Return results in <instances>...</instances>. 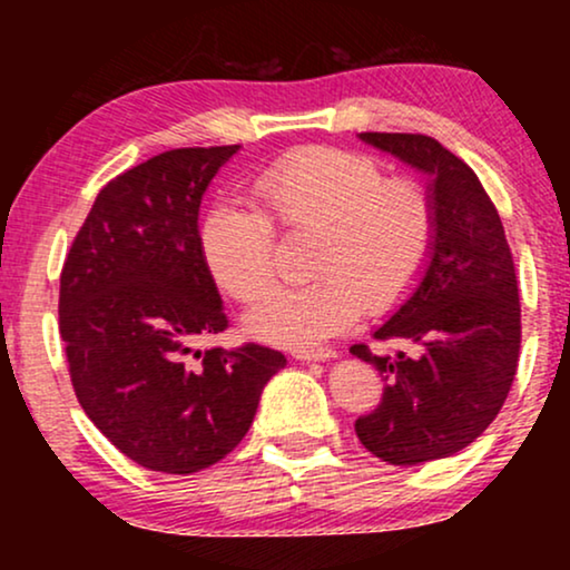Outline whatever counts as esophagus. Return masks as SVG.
I'll use <instances>...</instances> for the list:
<instances>
[{"instance_id":"obj_1","label":"esophagus","mask_w":570,"mask_h":570,"mask_svg":"<svg viewBox=\"0 0 570 570\" xmlns=\"http://www.w3.org/2000/svg\"><path fill=\"white\" fill-rule=\"evenodd\" d=\"M292 356L299 358V362H326V358L335 356V351L324 348V345H318V348H292Z\"/></svg>"}]
</instances>
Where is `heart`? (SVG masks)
Here are the masks:
<instances>
[{
	"mask_svg": "<svg viewBox=\"0 0 570 570\" xmlns=\"http://www.w3.org/2000/svg\"><path fill=\"white\" fill-rule=\"evenodd\" d=\"M257 208L219 203L200 225L212 278L238 303L276 286V230L313 233L307 273L316 281L281 289L248 316L257 335L318 343L362 316L391 311L415 289L436 244V200L415 176H389L367 153L303 147L252 179Z\"/></svg>",
	"mask_w": 570,
	"mask_h": 570,
	"instance_id": "b5f03b06",
	"label": "heart"
}]
</instances>
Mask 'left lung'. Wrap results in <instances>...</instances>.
<instances>
[{"label": "left lung", "mask_w": 570, "mask_h": 570, "mask_svg": "<svg viewBox=\"0 0 570 570\" xmlns=\"http://www.w3.org/2000/svg\"><path fill=\"white\" fill-rule=\"evenodd\" d=\"M362 139L434 176L440 225L429 271L375 332L377 343H415L417 353L351 345L385 383L356 436L394 466H417L472 444L507 402L520 362V289L499 212L466 163L423 134L367 130Z\"/></svg>", "instance_id": "left-lung-1"}]
</instances>
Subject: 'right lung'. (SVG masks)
<instances>
[{"label": "right lung", "mask_w": 570, "mask_h": 570, "mask_svg": "<svg viewBox=\"0 0 570 570\" xmlns=\"http://www.w3.org/2000/svg\"><path fill=\"white\" fill-rule=\"evenodd\" d=\"M235 149H168L115 176L63 259L58 330L77 402L149 472L222 461L286 364L259 343L198 351L230 326L203 263L198 208Z\"/></svg>", "instance_id": "right-lung-1"}]
</instances>
